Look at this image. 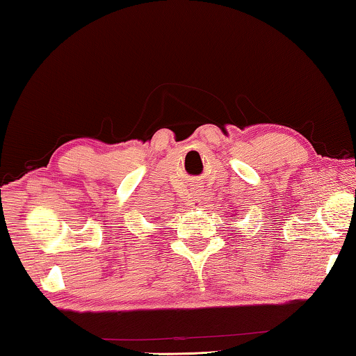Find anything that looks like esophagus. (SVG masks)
<instances>
[{"instance_id": "1", "label": "esophagus", "mask_w": 356, "mask_h": 356, "mask_svg": "<svg viewBox=\"0 0 356 356\" xmlns=\"http://www.w3.org/2000/svg\"><path fill=\"white\" fill-rule=\"evenodd\" d=\"M193 201H194V204H196V206H201L202 204V193H201V189H193Z\"/></svg>"}]
</instances>
